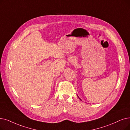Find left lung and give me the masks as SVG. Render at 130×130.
<instances>
[{
  "mask_svg": "<svg viewBox=\"0 0 130 130\" xmlns=\"http://www.w3.org/2000/svg\"><path fill=\"white\" fill-rule=\"evenodd\" d=\"M78 98H79V97H78ZM79 99H80V100H81V99H80V98H79Z\"/></svg>",
  "mask_w": 130,
  "mask_h": 130,
  "instance_id": "1",
  "label": "left lung"
}]
</instances>
